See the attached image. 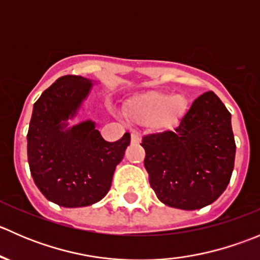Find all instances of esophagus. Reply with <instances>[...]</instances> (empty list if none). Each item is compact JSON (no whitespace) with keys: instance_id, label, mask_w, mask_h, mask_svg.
I'll return each mask as SVG.
<instances>
[{"instance_id":"34e87169","label":"esophagus","mask_w":260,"mask_h":260,"mask_svg":"<svg viewBox=\"0 0 260 260\" xmlns=\"http://www.w3.org/2000/svg\"><path fill=\"white\" fill-rule=\"evenodd\" d=\"M131 140H132L133 143L138 145V143L141 142V135L137 132H132V135H131Z\"/></svg>"}]
</instances>
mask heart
I'll return each mask as SVG.
<instances>
[{
    "mask_svg": "<svg viewBox=\"0 0 260 260\" xmlns=\"http://www.w3.org/2000/svg\"><path fill=\"white\" fill-rule=\"evenodd\" d=\"M125 108L136 122L151 127H166L182 117L187 108V101L181 93L151 90L131 98L125 103Z\"/></svg>",
    "mask_w": 260,
    "mask_h": 260,
    "instance_id": "1",
    "label": "heart"
}]
</instances>
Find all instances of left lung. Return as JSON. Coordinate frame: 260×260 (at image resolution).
I'll return each mask as SVG.
<instances>
[{
	"label": "left lung",
	"mask_w": 260,
	"mask_h": 260,
	"mask_svg": "<svg viewBox=\"0 0 260 260\" xmlns=\"http://www.w3.org/2000/svg\"><path fill=\"white\" fill-rule=\"evenodd\" d=\"M149 185L165 205L196 210L225 191L235 159L232 114L214 91L192 102L174 131L142 138Z\"/></svg>",
	"instance_id": "left-lung-1"
}]
</instances>
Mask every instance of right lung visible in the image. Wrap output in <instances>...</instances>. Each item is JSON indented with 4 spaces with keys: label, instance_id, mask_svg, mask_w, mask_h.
<instances>
[{
    "label": "right lung",
    "instance_id": "obj_1",
    "mask_svg": "<svg viewBox=\"0 0 260 260\" xmlns=\"http://www.w3.org/2000/svg\"><path fill=\"white\" fill-rule=\"evenodd\" d=\"M94 84L98 81L65 75L34 104L27 132L31 176L49 201L64 208L101 201L131 143L129 133L117 142L104 141L91 119L70 124Z\"/></svg>",
    "mask_w": 260,
    "mask_h": 260
}]
</instances>
